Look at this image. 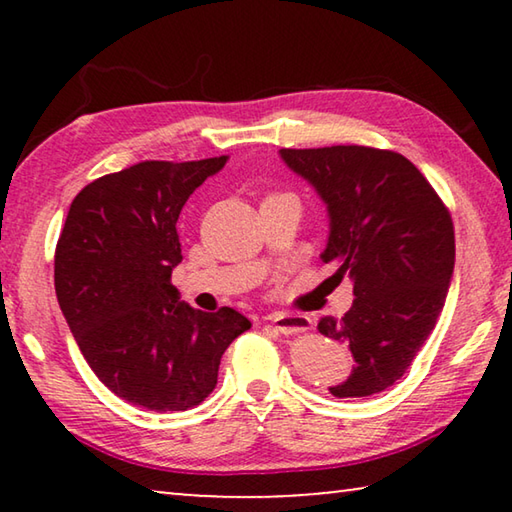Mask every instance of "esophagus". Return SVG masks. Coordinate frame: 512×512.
<instances>
[{
	"mask_svg": "<svg viewBox=\"0 0 512 512\" xmlns=\"http://www.w3.org/2000/svg\"><path fill=\"white\" fill-rule=\"evenodd\" d=\"M275 332L280 334H298L307 332L311 327V318L305 314H287V311H275V314L268 316Z\"/></svg>",
	"mask_w": 512,
	"mask_h": 512,
	"instance_id": "esophagus-1",
	"label": "esophagus"
}]
</instances>
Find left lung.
Returning <instances> with one entry per match:
<instances>
[{
    "mask_svg": "<svg viewBox=\"0 0 512 512\" xmlns=\"http://www.w3.org/2000/svg\"><path fill=\"white\" fill-rule=\"evenodd\" d=\"M282 160L323 198V262L350 277L354 302L318 332L345 343L357 366L334 397L391 388L436 327L454 273V223L436 189L404 155L370 146L282 149Z\"/></svg>",
    "mask_w": 512,
    "mask_h": 512,
    "instance_id": "1",
    "label": "left lung"
}]
</instances>
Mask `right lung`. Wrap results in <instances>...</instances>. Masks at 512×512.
<instances>
[{"label": "right lung", "mask_w": 512, "mask_h": 512, "mask_svg": "<svg viewBox=\"0 0 512 512\" xmlns=\"http://www.w3.org/2000/svg\"><path fill=\"white\" fill-rule=\"evenodd\" d=\"M228 155L146 160L85 185L54 257L58 305L94 375L149 411H187L214 391L223 352L250 329L230 307L180 302L178 216Z\"/></svg>", "instance_id": "obj_1"}]
</instances>
